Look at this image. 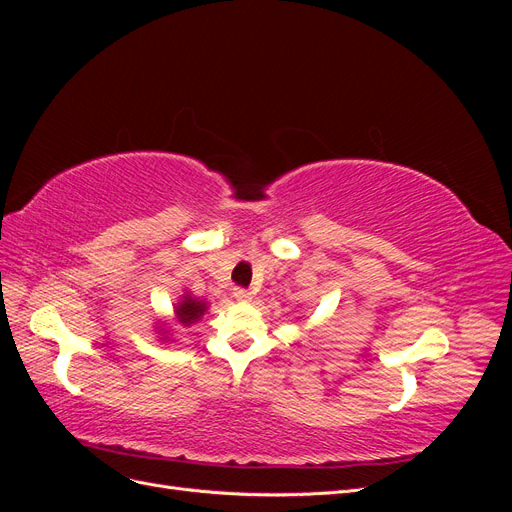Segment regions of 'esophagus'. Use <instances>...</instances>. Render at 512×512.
Instances as JSON below:
<instances>
[{
  "label": "esophagus",
  "mask_w": 512,
  "mask_h": 512,
  "mask_svg": "<svg viewBox=\"0 0 512 512\" xmlns=\"http://www.w3.org/2000/svg\"><path fill=\"white\" fill-rule=\"evenodd\" d=\"M235 299L241 303H250L252 301V292L247 288H235Z\"/></svg>",
  "instance_id": "34e87169"
}]
</instances>
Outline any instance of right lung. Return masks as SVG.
I'll return each mask as SVG.
<instances>
[{
	"instance_id": "right-lung-1",
	"label": "right lung",
	"mask_w": 512,
	"mask_h": 512,
	"mask_svg": "<svg viewBox=\"0 0 512 512\" xmlns=\"http://www.w3.org/2000/svg\"><path fill=\"white\" fill-rule=\"evenodd\" d=\"M205 312H207V303L194 299L192 294H188V292H185L181 301L175 305L177 320L183 324V327H190V324L198 322L200 318H203Z\"/></svg>"
}]
</instances>
